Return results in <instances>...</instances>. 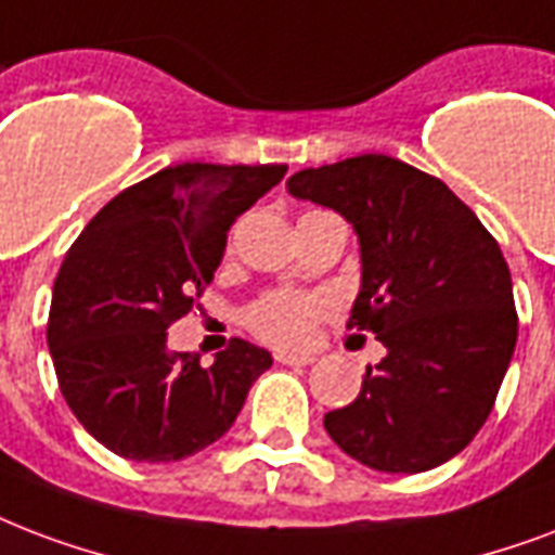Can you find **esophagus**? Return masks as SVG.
<instances>
[{
	"mask_svg": "<svg viewBox=\"0 0 555 555\" xmlns=\"http://www.w3.org/2000/svg\"><path fill=\"white\" fill-rule=\"evenodd\" d=\"M279 363H291V366H308V363H314V354H294V352H279L276 354Z\"/></svg>",
	"mask_w": 555,
	"mask_h": 555,
	"instance_id": "esophagus-1",
	"label": "esophagus"
}]
</instances>
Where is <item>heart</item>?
<instances>
[{
    "label": "heart",
    "instance_id": "1",
    "mask_svg": "<svg viewBox=\"0 0 555 555\" xmlns=\"http://www.w3.org/2000/svg\"><path fill=\"white\" fill-rule=\"evenodd\" d=\"M325 311L323 299L302 294H270L249 308L253 332L276 346H302L314 332L317 317Z\"/></svg>",
    "mask_w": 555,
    "mask_h": 555
}]
</instances>
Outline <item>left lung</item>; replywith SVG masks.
I'll return each mask as SVG.
<instances>
[{
    "mask_svg": "<svg viewBox=\"0 0 555 555\" xmlns=\"http://www.w3.org/2000/svg\"><path fill=\"white\" fill-rule=\"evenodd\" d=\"M287 192L352 223L361 291L346 328L387 349L358 399L325 413L328 437L375 472L448 463L483 428L518 340L498 241L442 180L384 154L296 171Z\"/></svg>",
    "mask_w": 555,
    "mask_h": 555,
    "instance_id": "8db88e82",
    "label": "left lung"
}]
</instances>
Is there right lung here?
<instances>
[{"label":"right lung","mask_w":555,"mask_h":555,"mask_svg":"<svg viewBox=\"0 0 555 555\" xmlns=\"http://www.w3.org/2000/svg\"><path fill=\"white\" fill-rule=\"evenodd\" d=\"M287 165L183 163L116 194L54 279L49 352L66 404L113 454L175 463L232 428L268 349L235 337L201 366L171 352L168 325L211 285L238 215Z\"/></svg>","instance_id":"obj_1"}]
</instances>
